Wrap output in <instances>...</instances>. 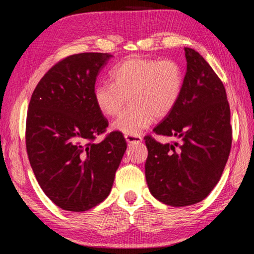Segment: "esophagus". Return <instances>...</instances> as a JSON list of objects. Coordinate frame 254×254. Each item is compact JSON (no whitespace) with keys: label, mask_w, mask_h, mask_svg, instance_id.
<instances>
[{"label":"esophagus","mask_w":254,"mask_h":254,"mask_svg":"<svg viewBox=\"0 0 254 254\" xmlns=\"http://www.w3.org/2000/svg\"><path fill=\"white\" fill-rule=\"evenodd\" d=\"M124 137H126L127 142L128 143H139L142 141V137L140 135H126Z\"/></svg>","instance_id":"34e87169"}]
</instances>
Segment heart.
I'll return each mask as SVG.
<instances>
[{
	"instance_id": "1",
	"label": "heart",
	"mask_w": 254,
	"mask_h": 254,
	"mask_svg": "<svg viewBox=\"0 0 254 254\" xmlns=\"http://www.w3.org/2000/svg\"><path fill=\"white\" fill-rule=\"evenodd\" d=\"M111 81H101L93 89L97 110L115 117L127 97L130 106L112 124L115 131L137 135L152 123L163 119L178 104L184 88V70L171 59L156 60L131 57L111 71Z\"/></svg>"
}]
</instances>
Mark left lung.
<instances>
[{"mask_svg":"<svg viewBox=\"0 0 254 254\" xmlns=\"http://www.w3.org/2000/svg\"><path fill=\"white\" fill-rule=\"evenodd\" d=\"M187 69L178 104L153 128L178 142L145 136V179L154 198L175 207L194 205L220 180L232 144L230 105L224 85L191 48H185Z\"/></svg>","mask_w":254,"mask_h":254,"instance_id":"left-lung-1","label":"left lung"}]
</instances>
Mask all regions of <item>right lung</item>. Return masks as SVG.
I'll list each match as a JSON object with an SVG mask.
<instances>
[{
  "mask_svg": "<svg viewBox=\"0 0 254 254\" xmlns=\"http://www.w3.org/2000/svg\"><path fill=\"white\" fill-rule=\"evenodd\" d=\"M110 54L72 55L48 70L30 100L25 144L45 194L58 207L85 212L109 196L127 150L121 132L94 142L109 127L93 97Z\"/></svg>",
  "mask_w": 254,
  "mask_h": 254,
  "instance_id": "obj_1",
  "label": "right lung"
}]
</instances>
